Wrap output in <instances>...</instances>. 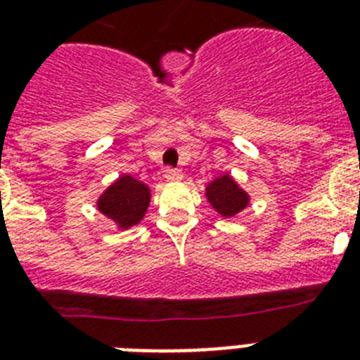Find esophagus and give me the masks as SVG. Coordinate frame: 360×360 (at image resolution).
<instances>
[{"instance_id": "34e87169", "label": "esophagus", "mask_w": 360, "mask_h": 360, "mask_svg": "<svg viewBox=\"0 0 360 360\" xmlns=\"http://www.w3.org/2000/svg\"><path fill=\"white\" fill-rule=\"evenodd\" d=\"M164 177L168 181H181L183 174H181V169L177 168H166L164 169Z\"/></svg>"}]
</instances>
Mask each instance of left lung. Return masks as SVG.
Wrapping results in <instances>:
<instances>
[{"label": "left lung", "instance_id": "obj_1", "mask_svg": "<svg viewBox=\"0 0 360 360\" xmlns=\"http://www.w3.org/2000/svg\"><path fill=\"white\" fill-rule=\"evenodd\" d=\"M207 200L222 217H233L248 205V194L240 191L230 175H222L209 183Z\"/></svg>", "mask_w": 360, "mask_h": 360}]
</instances>
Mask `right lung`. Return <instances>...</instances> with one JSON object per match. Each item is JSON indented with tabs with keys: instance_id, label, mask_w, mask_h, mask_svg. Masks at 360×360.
<instances>
[{
	"instance_id": "right-lung-1",
	"label": "right lung",
	"mask_w": 360,
	"mask_h": 360,
	"mask_svg": "<svg viewBox=\"0 0 360 360\" xmlns=\"http://www.w3.org/2000/svg\"><path fill=\"white\" fill-rule=\"evenodd\" d=\"M149 188L130 175H121L103 196L98 198V211L112 219L120 228L138 224L149 207Z\"/></svg>"
}]
</instances>
